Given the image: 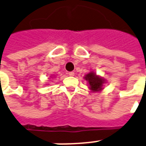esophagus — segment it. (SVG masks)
<instances>
[{"label":"esophagus","instance_id":"obj_1","mask_svg":"<svg viewBox=\"0 0 146 146\" xmlns=\"http://www.w3.org/2000/svg\"><path fill=\"white\" fill-rule=\"evenodd\" d=\"M68 74H69L70 76H74V72H69V73H68Z\"/></svg>","mask_w":146,"mask_h":146}]
</instances>
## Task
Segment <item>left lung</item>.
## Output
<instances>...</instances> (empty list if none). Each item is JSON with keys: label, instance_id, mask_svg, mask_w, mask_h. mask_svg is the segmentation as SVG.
Instances as JSON below:
<instances>
[{"label": "left lung", "instance_id": "left-lung-1", "mask_svg": "<svg viewBox=\"0 0 146 146\" xmlns=\"http://www.w3.org/2000/svg\"><path fill=\"white\" fill-rule=\"evenodd\" d=\"M85 80H88L90 85V89L93 92H99L102 89V86L104 84V80L100 77L96 76L94 73H88L86 76H84Z\"/></svg>", "mask_w": 146, "mask_h": 146}]
</instances>
